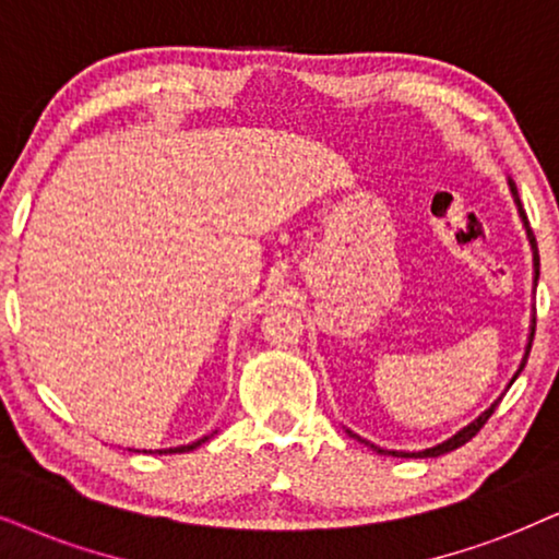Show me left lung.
I'll return each mask as SVG.
<instances>
[{"instance_id":"obj_1","label":"left lung","mask_w":559,"mask_h":559,"mask_svg":"<svg viewBox=\"0 0 559 559\" xmlns=\"http://www.w3.org/2000/svg\"><path fill=\"white\" fill-rule=\"evenodd\" d=\"M508 190H511V195H513V203H515V209H519L521 224H524V229H526V239H528V245H532V255H534V292H536V281H539V252H536V239H534V235H532V229H528L526 214H524V209H521V201H519V190H515V182H513L511 178H508ZM534 324H536V322H534V317H532V328H528V341H526V353H524V358H521V364H519V369H515L513 379L508 381V386H506V390H511V384H513V381L519 379V373H521V371H524V366H526V358H528V350H532V341H534ZM503 394H506V392H503ZM503 394H500V397H498L496 402H492L490 407H485L483 413H479L475 420L467 423V426H464V428H459L456 433L451 436V438H447V441L436 443V447H430V449H423V451H394V449H381V447H377V443L366 441V438H361V436H358V433H353V430H348V428H345V433H348L350 438H356V441L366 443V447L377 451V454H386V456H402V459H428V456H441V454H449V451H454V449H459V447H464V443H467L472 436H477V430L485 426L487 418H490L492 413H496V407L500 405V400H503Z\"/></svg>"}]
</instances>
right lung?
Wrapping results in <instances>:
<instances>
[{
	"instance_id": "obj_1",
	"label": "right lung",
	"mask_w": 559,
	"mask_h": 559,
	"mask_svg": "<svg viewBox=\"0 0 559 559\" xmlns=\"http://www.w3.org/2000/svg\"><path fill=\"white\" fill-rule=\"evenodd\" d=\"M216 433V430H214ZM214 433H209V436H203V438H198V441H193V443H186V447H175V449H157V454H182V451H193V449H198L201 447V443H206L211 436ZM146 451V449H144Z\"/></svg>"
}]
</instances>
